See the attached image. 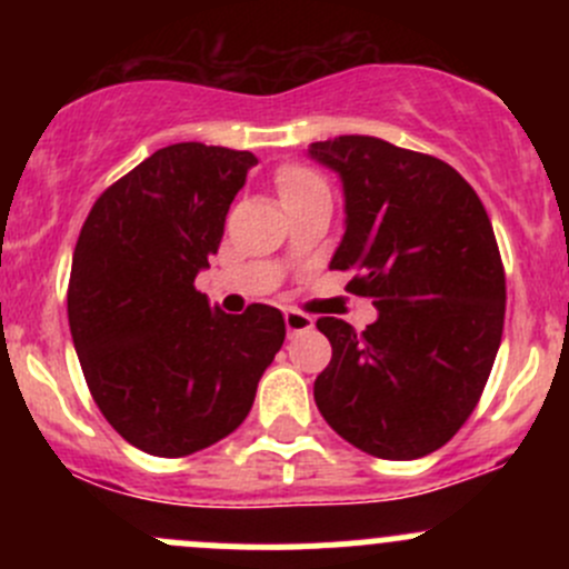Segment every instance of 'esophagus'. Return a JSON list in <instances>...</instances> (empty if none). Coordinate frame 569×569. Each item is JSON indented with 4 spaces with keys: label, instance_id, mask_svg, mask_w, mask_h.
Wrapping results in <instances>:
<instances>
[{
    "label": "esophagus",
    "instance_id": "34e87169",
    "mask_svg": "<svg viewBox=\"0 0 569 569\" xmlns=\"http://www.w3.org/2000/svg\"><path fill=\"white\" fill-rule=\"evenodd\" d=\"M286 330H289V336L308 332V330H313V319L308 317V313H300V311H286Z\"/></svg>",
    "mask_w": 569,
    "mask_h": 569
}]
</instances>
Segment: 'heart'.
Listing matches in <instances>:
<instances>
[{"label": "heart", "mask_w": 569, "mask_h": 569, "mask_svg": "<svg viewBox=\"0 0 569 569\" xmlns=\"http://www.w3.org/2000/svg\"><path fill=\"white\" fill-rule=\"evenodd\" d=\"M313 189H325V183H321V178L313 176L311 170L286 168L278 173V192L283 203L302 198V194L313 192Z\"/></svg>", "instance_id": "1"}]
</instances>
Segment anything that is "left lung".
Returning a JSON list of instances; mask_svg holds the SVG:
<instances>
[{"mask_svg": "<svg viewBox=\"0 0 569 569\" xmlns=\"http://www.w3.org/2000/svg\"><path fill=\"white\" fill-rule=\"evenodd\" d=\"M308 157L341 178L343 237L330 269H358L363 332L325 317L332 347L313 382L325 421L355 449L418 460L468 421L501 347L507 283L490 217L451 164L341 134Z\"/></svg>", "mask_w": 569, "mask_h": 569, "instance_id": "left-lung-1", "label": "left lung"}]
</instances>
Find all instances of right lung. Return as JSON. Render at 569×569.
I'll return each mask as SVG.
<instances>
[{
  "instance_id": "right-lung-1",
  "label": "right lung",
  "mask_w": 569,
  "mask_h": 569,
  "mask_svg": "<svg viewBox=\"0 0 569 569\" xmlns=\"http://www.w3.org/2000/svg\"><path fill=\"white\" fill-rule=\"evenodd\" d=\"M256 162L203 142L159 148L96 200L79 233L73 347L99 410L146 455L187 457L231 435L283 347L278 308L233 317L194 289Z\"/></svg>"
}]
</instances>
